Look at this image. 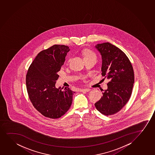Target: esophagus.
<instances>
[{"label": "esophagus", "mask_w": 155, "mask_h": 155, "mask_svg": "<svg viewBox=\"0 0 155 155\" xmlns=\"http://www.w3.org/2000/svg\"><path fill=\"white\" fill-rule=\"evenodd\" d=\"M91 91V89L89 88H85L80 89V91H81V92H88V91Z\"/></svg>", "instance_id": "1"}]
</instances>
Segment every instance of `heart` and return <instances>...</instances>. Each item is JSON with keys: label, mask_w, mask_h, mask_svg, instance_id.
<instances>
[{"label": "heart", "mask_w": 155, "mask_h": 155, "mask_svg": "<svg viewBox=\"0 0 155 155\" xmlns=\"http://www.w3.org/2000/svg\"><path fill=\"white\" fill-rule=\"evenodd\" d=\"M83 55H84V59H85L93 58H97L96 55L94 52H93V51L89 50V49L84 50L83 51Z\"/></svg>", "instance_id": "heart-1"}]
</instances>
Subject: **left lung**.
<instances>
[{
    "instance_id": "1",
    "label": "left lung",
    "mask_w": 155,
    "mask_h": 155,
    "mask_svg": "<svg viewBox=\"0 0 155 155\" xmlns=\"http://www.w3.org/2000/svg\"><path fill=\"white\" fill-rule=\"evenodd\" d=\"M95 48L102 58V76L110 81L94 106L103 115H114L123 108L130 97L134 83L133 66L125 53L109 42L98 44Z\"/></svg>"
}]
</instances>
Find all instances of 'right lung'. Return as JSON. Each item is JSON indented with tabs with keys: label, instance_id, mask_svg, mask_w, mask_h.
<instances>
[{
	"label": "right lung",
	"instance_id": "1",
	"mask_svg": "<svg viewBox=\"0 0 155 155\" xmlns=\"http://www.w3.org/2000/svg\"><path fill=\"white\" fill-rule=\"evenodd\" d=\"M69 48L54 45L40 51L28 68L26 84L29 98L35 108L50 118H59L70 108L75 92L68 87L55 86L58 72L64 64Z\"/></svg>",
	"mask_w": 155,
	"mask_h": 155
}]
</instances>
